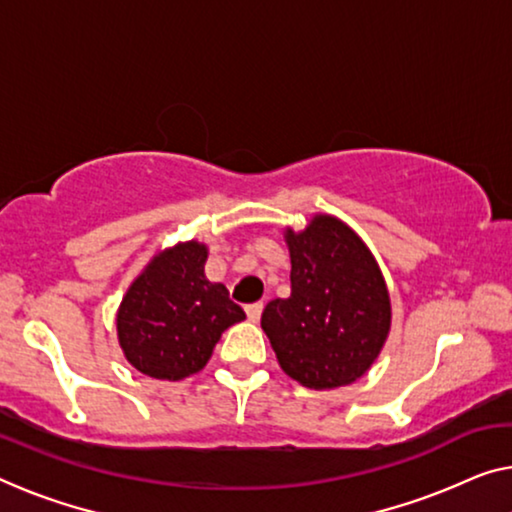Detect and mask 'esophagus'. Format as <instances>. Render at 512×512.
<instances>
[{"label": "esophagus", "instance_id": "34e87169", "mask_svg": "<svg viewBox=\"0 0 512 512\" xmlns=\"http://www.w3.org/2000/svg\"><path fill=\"white\" fill-rule=\"evenodd\" d=\"M262 310H264L262 303H250V305H246V315H248L250 322H259V317H262Z\"/></svg>", "mask_w": 512, "mask_h": 512}]
</instances>
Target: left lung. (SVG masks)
<instances>
[{"instance_id": "obj_1", "label": "left lung", "mask_w": 512, "mask_h": 512, "mask_svg": "<svg viewBox=\"0 0 512 512\" xmlns=\"http://www.w3.org/2000/svg\"><path fill=\"white\" fill-rule=\"evenodd\" d=\"M292 294L262 312L280 368L299 384L326 391L363 377L391 331V299L375 257L333 216L285 232Z\"/></svg>"}]
</instances>
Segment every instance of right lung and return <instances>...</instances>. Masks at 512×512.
Listing matches in <instances>:
<instances>
[{"mask_svg":"<svg viewBox=\"0 0 512 512\" xmlns=\"http://www.w3.org/2000/svg\"><path fill=\"white\" fill-rule=\"evenodd\" d=\"M209 250L188 241L158 253L117 312L126 361L142 375L179 381L209 363L225 329L246 319L225 285L204 276Z\"/></svg>","mask_w":512,"mask_h":512,"instance_id":"right-lung-1","label":"right lung"}]
</instances>
